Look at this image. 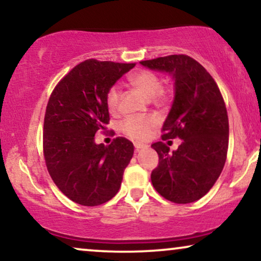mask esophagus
Masks as SVG:
<instances>
[{
	"label": "esophagus",
	"mask_w": 261,
	"mask_h": 261,
	"mask_svg": "<svg viewBox=\"0 0 261 261\" xmlns=\"http://www.w3.org/2000/svg\"><path fill=\"white\" fill-rule=\"evenodd\" d=\"M134 147H135V151H140L141 148L146 147V145L140 144V142H134Z\"/></svg>",
	"instance_id": "esophagus-1"
}]
</instances>
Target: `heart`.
Wrapping results in <instances>:
<instances>
[{"label": "heart", "mask_w": 261, "mask_h": 261, "mask_svg": "<svg viewBox=\"0 0 261 261\" xmlns=\"http://www.w3.org/2000/svg\"><path fill=\"white\" fill-rule=\"evenodd\" d=\"M128 82L132 87L142 92L148 98L165 99L171 92L169 88L162 87V78L149 70L135 71L128 77ZM120 98L121 92L116 87H112L107 91L106 105L112 114L119 112ZM156 123H158L156 120L152 116H128L122 121L120 129L128 138L134 140H145Z\"/></svg>", "instance_id": "1"}]
</instances>
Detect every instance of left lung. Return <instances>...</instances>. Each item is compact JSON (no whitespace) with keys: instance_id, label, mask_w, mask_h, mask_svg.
<instances>
[{"instance_id":"left-lung-1","label":"left lung","mask_w":261,"mask_h":261,"mask_svg":"<svg viewBox=\"0 0 261 261\" xmlns=\"http://www.w3.org/2000/svg\"><path fill=\"white\" fill-rule=\"evenodd\" d=\"M140 64L172 74L176 92L162 138L183 140L172 153L163 141L152 145L159 155L151 173L153 187L178 204L197 201L215 184L227 159L229 123L222 95L208 71L189 56L171 55Z\"/></svg>"}]
</instances>
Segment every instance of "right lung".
Listing matches in <instances>:
<instances>
[{
    "mask_svg": "<svg viewBox=\"0 0 261 261\" xmlns=\"http://www.w3.org/2000/svg\"><path fill=\"white\" fill-rule=\"evenodd\" d=\"M134 66L88 59L64 76L49 96L42 134L45 163L59 190L81 205L112 199L133 156L134 146L126 138L105 146L95 144V134L109 123L107 91Z\"/></svg>",
    "mask_w": 261,
    "mask_h": 261,
    "instance_id": "right-lung-1",
    "label": "right lung"
}]
</instances>
